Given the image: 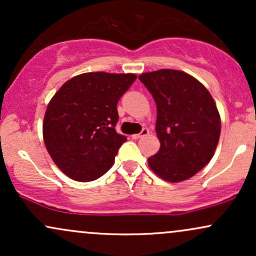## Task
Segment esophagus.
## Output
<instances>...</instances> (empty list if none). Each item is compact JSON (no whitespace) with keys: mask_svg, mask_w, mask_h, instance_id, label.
<instances>
[{"mask_svg":"<svg viewBox=\"0 0 256 256\" xmlns=\"http://www.w3.org/2000/svg\"><path fill=\"white\" fill-rule=\"evenodd\" d=\"M149 134V130H148V128H143V130L140 131V134H132V138H134V140H138V138H142V137L146 136V134Z\"/></svg>","mask_w":256,"mask_h":256,"instance_id":"esophagus-1","label":"esophagus"}]
</instances>
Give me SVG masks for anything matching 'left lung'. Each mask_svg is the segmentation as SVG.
<instances>
[{
	"label": "left lung",
	"mask_w": 256,
	"mask_h": 256,
	"mask_svg": "<svg viewBox=\"0 0 256 256\" xmlns=\"http://www.w3.org/2000/svg\"><path fill=\"white\" fill-rule=\"evenodd\" d=\"M156 104V134L160 149L148 158L158 177L171 183L186 180L213 158L222 122L216 102L192 76L177 70L140 74Z\"/></svg>",
	"instance_id": "8db88e82"
}]
</instances>
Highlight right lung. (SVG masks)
<instances>
[{
	"instance_id": "add662e5",
	"label": "right lung",
	"mask_w": 256,
	"mask_h": 256,
	"mask_svg": "<svg viewBox=\"0 0 256 256\" xmlns=\"http://www.w3.org/2000/svg\"><path fill=\"white\" fill-rule=\"evenodd\" d=\"M136 78L134 73H83L52 96L43 120L44 144L73 180H95L113 166L126 140L116 131V104Z\"/></svg>"
}]
</instances>
